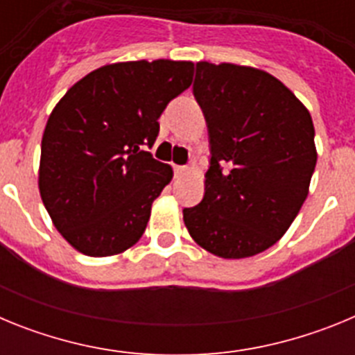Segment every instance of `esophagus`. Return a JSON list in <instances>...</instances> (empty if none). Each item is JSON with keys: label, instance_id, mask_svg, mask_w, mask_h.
Listing matches in <instances>:
<instances>
[{"label": "esophagus", "instance_id": "1", "mask_svg": "<svg viewBox=\"0 0 355 355\" xmlns=\"http://www.w3.org/2000/svg\"><path fill=\"white\" fill-rule=\"evenodd\" d=\"M174 171H175V174H178V175H183V174H187V172H188V167H184V165H175Z\"/></svg>", "mask_w": 355, "mask_h": 355}]
</instances>
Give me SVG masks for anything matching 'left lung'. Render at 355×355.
Returning <instances> with one entry per match:
<instances>
[{"label":"left lung","instance_id":"8db88e82","mask_svg":"<svg viewBox=\"0 0 355 355\" xmlns=\"http://www.w3.org/2000/svg\"><path fill=\"white\" fill-rule=\"evenodd\" d=\"M193 94L211 162L184 225L218 258H250L283 238L309 193L318 156L311 114L283 81L249 65L197 62Z\"/></svg>","mask_w":355,"mask_h":355}]
</instances>
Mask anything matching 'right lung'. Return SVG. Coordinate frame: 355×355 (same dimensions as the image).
I'll list each match as a JSON object with an SVG mask.
<instances>
[{"label": "right lung", "mask_w": 355, "mask_h": 355, "mask_svg": "<svg viewBox=\"0 0 355 355\" xmlns=\"http://www.w3.org/2000/svg\"><path fill=\"white\" fill-rule=\"evenodd\" d=\"M193 62L106 64L72 85L42 135L39 192L53 225L85 256L105 258L142 238L171 165L144 150L171 99L192 85Z\"/></svg>", "instance_id": "1"}]
</instances>
